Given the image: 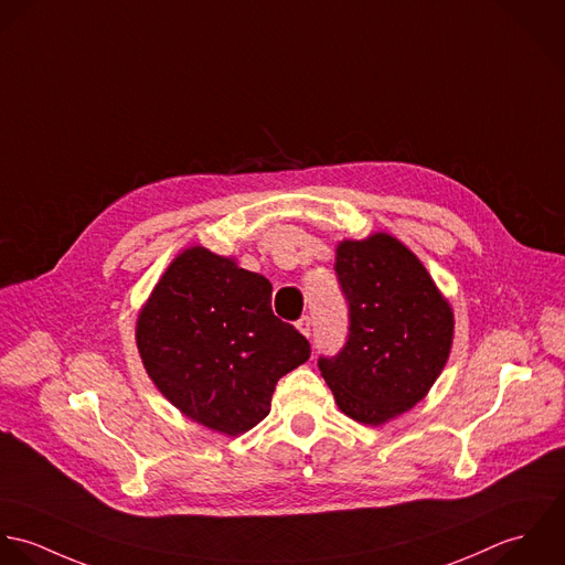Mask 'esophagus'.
I'll return each instance as SVG.
<instances>
[{
	"label": "esophagus",
	"mask_w": 565,
	"mask_h": 565,
	"mask_svg": "<svg viewBox=\"0 0 565 565\" xmlns=\"http://www.w3.org/2000/svg\"><path fill=\"white\" fill-rule=\"evenodd\" d=\"M297 328H299V332L303 334V337H312V319L306 315V317H301L299 321H297Z\"/></svg>",
	"instance_id": "34e87169"
}]
</instances>
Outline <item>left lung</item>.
I'll list each match as a JSON object with an SVG mask.
<instances>
[{"instance_id": "1", "label": "left lung", "mask_w": 565, "mask_h": 565, "mask_svg": "<svg viewBox=\"0 0 565 565\" xmlns=\"http://www.w3.org/2000/svg\"><path fill=\"white\" fill-rule=\"evenodd\" d=\"M349 306L347 340L319 369L344 415L377 426L413 408L450 355L454 317L424 264L393 235L344 239L337 250Z\"/></svg>"}]
</instances>
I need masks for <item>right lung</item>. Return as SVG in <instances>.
Here are the masks:
<instances>
[{"mask_svg":"<svg viewBox=\"0 0 565 565\" xmlns=\"http://www.w3.org/2000/svg\"><path fill=\"white\" fill-rule=\"evenodd\" d=\"M266 277L203 246L183 250L137 321L157 388L190 419L228 437L270 413L273 391L310 358V342L270 308Z\"/></svg>","mask_w":565,"mask_h":565,"instance_id":"right-lung-1","label":"right lung"}]
</instances>
